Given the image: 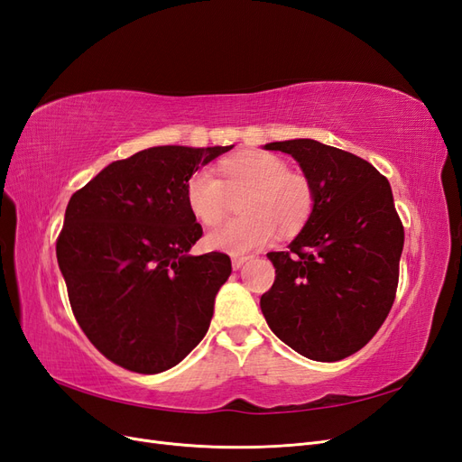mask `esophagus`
Returning a JSON list of instances; mask_svg holds the SVG:
<instances>
[{
    "label": "esophagus",
    "instance_id": "esophagus-1",
    "mask_svg": "<svg viewBox=\"0 0 462 462\" xmlns=\"http://www.w3.org/2000/svg\"><path fill=\"white\" fill-rule=\"evenodd\" d=\"M248 260V256H233L231 263H233V270H239L243 268V263Z\"/></svg>",
    "mask_w": 462,
    "mask_h": 462
}]
</instances>
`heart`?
<instances>
[{
    "instance_id": "heart-1",
    "label": "heart",
    "mask_w": 462,
    "mask_h": 462,
    "mask_svg": "<svg viewBox=\"0 0 462 462\" xmlns=\"http://www.w3.org/2000/svg\"><path fill=\"white\" fill-rule=\"evenodd\" d=\"M212 170H197L185 185L190 214L212 227L227 212L229 197L239 200L243 216L209 231L206 245L219 253L243 256L262 248L277 229L282 235L300 231L310 219L316 194L310 179L291 171L285 160L268 152H245Z\"/></svg>"
}]
</instances>
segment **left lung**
<instances>
[{"label": "left lung", "instance_id": "left-lung-1", "mask_svg": "<svg viewBox=\"0 0 462 462\" xmlns=\"http://www.w3.org/2000/svg\"><path fill=\"white\" fill-rule=\"evenodd\" d=\"M265 148L299 162L316 204L289 250L268 253L275 282L260 299L262 314L299 355L343 360L374 337L397 295L404 229L389 180L366 160L310 138Z\"/></svg>", "mask_w": 462, "mask_h": 462}]
</instances>
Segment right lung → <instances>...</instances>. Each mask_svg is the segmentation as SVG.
Segmentation results:
<instances>
[{"label": "right lung", "mask_w": 462, "mask_h": 462, "mask_svg": "<svg viewBox=\"0 0 462 462\" xmlns=\"http://www.w3.org/2000/svg\"><path fill=\"white\" fill-rule=\"evenodd\" d=\"M231 148L136 152L69 200L55 243L60 270L80 329L114 365L160 374L206 335L231 258L187 254L202 226L187 206L185 185Z\"/></svg>", "instance_id": "add662e5"}]
</instances>
